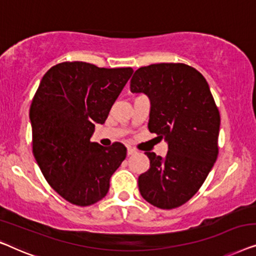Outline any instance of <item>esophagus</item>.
I'll use <instances>...</instances> for the list:
<instances>
[{
    "label": "esophagus",
    "mask_w": 256,
    "mask_h": 256,
    "mask_svg": "<svg viewBox=\"0 0 256 256\" xmlns=\"http://www.w3.org/2000/svg\"><path fill=\"white\" fill-rule=\"evenodd\" d=\"M136 153V150L134 148H132V147H128V156H132V154Z\"/></svg>",
    "instance_id": "obj_1"
}]
</instances>
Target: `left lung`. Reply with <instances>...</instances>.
<instances>
[{
  "label": "left lung",
  "mask_w": 256,
  "mask_h": 256,
  "mask_svg": "<svg viewBox=\"0 0 256 256\" xmlns=\"http://www.w3.org/2000/svg\"><path fill=\"white\" fill-rule=\"evenodd\" d=\"M132 92L150 98L148 130L168 144L166 156L145 154L150 169L139 176L144 200L160 208L188 202L217 160L220 116L206 80L184 64H154L136 70Z\"/></svg>",
  "instance_id": "obj_1"
}]
</instances>
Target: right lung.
I'll return each mask as SVG.
<instances>
[{
	"label": "right lung",
	"mask_w": 256,
	"mask_h": 256,
	"mask_svg": "<svg viewBox=\"0 0 256 256\" xmlns=\"http://www.w3.org/2000/svg\"><path fill=\"white\" fill-rule=\"evenodd\" d=\"M133 70L74 61L46 72L30 108L36 161L61 197L88 206L106 195L110 178L126 156L123 144L92 142Z\"/></svg>",
	"instance_id": "right-lung-1"
}]
</instances>
